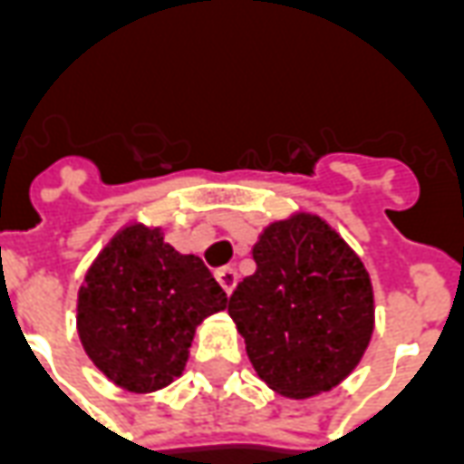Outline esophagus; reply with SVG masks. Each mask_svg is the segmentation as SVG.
Segmentation results:
<instances>
[{
  "label": "esophagus",
  "mask_w": 464,
  "mask_h": 464,
  "mask_svg": "<svg viewBox=\"0 0 464 464\" xmlns=\"http://www.w3.org/2000/svg\"><path fill=\"white\" fill-rule=\"evenodd\" d=\"M216 281L221 283L223 291L231 293L238 283V273H236V268H221V271H216Z\"/></svg>",
  "instance_id": "obj_1"
}]
</instances>
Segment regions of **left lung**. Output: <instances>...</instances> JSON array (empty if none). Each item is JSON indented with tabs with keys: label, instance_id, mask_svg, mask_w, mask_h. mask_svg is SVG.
Here are the masks:
<instances>
[{
	"label": "left lung",
	"instance_id": "1",
	"mask_svg": "<svg viewBox=\"0 0 464 464\" xmlns=\"http://www.w3.org/2000/svg\"><path fill=\"white\" fill-rule=\"evenodd\" d=\"M253 261L228 313L258 378L285 398L335 388L372 335V285L360 258L318 216L295 213L261 233Z\"/></svg>",
	"mask_w": 464,
	"mask_h": 464
}]
</instances>
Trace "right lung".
Returning <instances> with one entry per match:
<instances>
[{"instance_id": "add662e5", "label": "right lung", "mask_w": 464, "mask_h": 464, "mask_svg": "<svg viewBox=\"0 0 464 464\" xmlns=\"http://www.w3.org/2000/svg\"><path fill=\"white\" fill-rule=\"evenodd\" d=\"M226 303L201 258L163 243L161 228L133 223L86 273L76 325L86 355L106 378L151 392L181 375L196 325Z\"/></svg>"}]
</instances>
